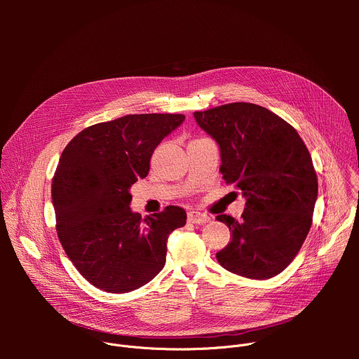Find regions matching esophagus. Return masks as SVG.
I'll list each match as a JSON object with an SVG mask.
<instances>
[{"mask_svg": "<svg viewBox=\"0 0 359 359\" xmlns=\"http://www.w3.org/2000/svg\"><path fill=\"white\" fill-rule=\"evenodd\" d=\"M187 222L194 223V224H206L210 222V217L208 215H203L198 212H190L187 215Z\"/></svg>", "mask_w": 359, "mask_h": 359, "instance_id": "1", "label": "esophagus"}]
</instances>
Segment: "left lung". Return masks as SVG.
<instances>
[{
  "label": "left lung",
  "instance_id": "left-lung-1",
  "mask_svg": "<svg viewBox=\"0 0 359 359\" xmlns=\"http://www.w3.org/2000/svg\"><path fill=\"white\" fill-rule=\"evenodd\" d=\"M220 149V173L241 190V220L217 216L231 241L216 257L226 270L252 280L280 274L310 231L318 180L297 130L271 111L236 102L194 112Z\"/></svg>",
  "mask_w": 359,
  "mask_h": 359
}]
</instances>
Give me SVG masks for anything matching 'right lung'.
Instances as JSON below:
<instances>
[{
    "label": "right lung",
    "instance_id": "add662e5",
    "mask_svg": "<svg viewBox=\"0 0 359 359\" xmlns=\"http://www.w3.org/2000/svg\"><path fill=\"white\" fill-rule=\"evenodd\" d=\"M184 115L143 114L96 123L64 149L50 197L60 241L76 270L108 292L133 291L166 263L169 234L186 212L168 206L142 219L132 212L130 187L147 176L156 146Z\"/></svg>",
    "mask_w": 359,
    "mask_h": 359
}]
</instances>
